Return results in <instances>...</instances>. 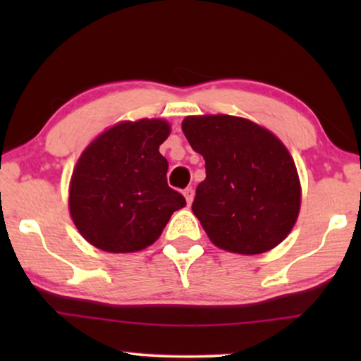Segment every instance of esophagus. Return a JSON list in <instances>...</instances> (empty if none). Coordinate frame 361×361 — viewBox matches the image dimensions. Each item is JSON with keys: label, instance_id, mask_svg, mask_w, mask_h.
I'll return each instance as SVG.
<instances>
[{"label": "esophagus", "instance_id": "obj_1", "mask_svg": "<svg viewBox=\"0 0 361 361\" xmlns=\"http://www.w3.org/2000/svg\"><path fill=\"white\" fill-rule=\"evenodd\" d=\"M182 194H184V197H185L187 205H190L192 200H194V189H192V187H187V189L182 192Z\"/></svg>", "mask_w": 361, "mask_h": 361}]
</instances>
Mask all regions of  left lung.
I'll list each match as a JSON object with an SVG mask.
<instances>
[{"mask_svg":"<svg viewBox=\"0 0 361 361\" xmlns=\"http://www.w3.org/2000/svg\"><path fill=\"white\" fill-rule=\"evenodd\" d=\"M182 131L205 159L192 212L216 248L236 255L273 250L294 228L300 180L288 147L258 123L231 115L185 116Z\"/></svg>","mask_w":361,"mask_h":361,"instance_id":"left-lung-1","label":"left lung"}]
</instances>
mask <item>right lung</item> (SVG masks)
<instances>
[{
  "label": "right lung",
  "mask_w": 361,
  "mask_h": 361,
  "mask_svg": "<svg viewBox=\"0 0 361 361\" xmlns=\"http://www.w3.org/2000/svg\"><path fill=\"white\" fill-rule=\"evenodd\" d=\"M171 135L162 118L120 121L88 145L73 167L68 210L78 233L108 253L151 246L185 199L167 185L159 146Z\"/></svg>",
  "instance_id": "obj_1"
}]
</instances>
